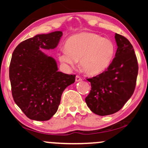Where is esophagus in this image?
I'll return each instance as SVG.
<instances>
[{
    "label": "esophagus",
    "mask_w": 148,
    "mask_h": 148,
    "mask_svg": "<svg viewBox=\"0 0 148 148\" xmlns=\"http://www.w3.org/2000/svg\"><path fill=\"white\" fill-rule=\"evenodd\" d=\"M82 77H80L79 76V75H77V76L75 77V82H80V81H82Z\"/></svg>",
    "instance_id": "obj_1"
}]
</instances>
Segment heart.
Returning <instances> with one entry per match:
<instances>
[{"label":"heart","instance_id":"b5f03b06","mask_svg":"<svg viewBox=\"0 0 148 148\" xmlns=\"http://www.w3.org/2000/svg\"><path fill=\"white\" fill-rule=\"evenodd\" d=\"M115 46L112 40L92 32H83L71 37L65 49L58 52L62 63L74 67L79 60L83 71L89 75L104 72L113 59Z\"/></svg>","mask_w":148,"mask_h":148}]
</instances>
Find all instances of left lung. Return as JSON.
<instances>
[{"label":"left lung","instance_id":"8db88e82","mask_svg":"<svg viewBox=\"0 0 148 148\" xmlns=\"http://www.w3.org/2000/svg\"><path fill=\"white\" fill-rule=\"evenodd\" d=\"M117 50L106 71L88 79L90 92L86 98L88 108L100 116L120 110L134 92L138 74V63L130 42L115 34Z\"/></svg>","mask_w":148,"mask_h":148}]
</instances>
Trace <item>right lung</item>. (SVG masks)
Masks as SVG:
<instances>
[{"label": "right lung", "mask_w": 148, "mask_h": 148, "mask_svg": "<svg viewBox=\"0 0 148 148\" xmlns=\"http://www.w3.org/2000/svg\"><path fill=\"white\" fill-rule=\"evenodd\" d=\"M62 32L38 34L15 48L9 66L12 95L28 118L48 121L56 112L63 91L73 84L75 75L58 71L57 63L41 49H54Z\"/></svg>", "instance_id": "add662e5"}]
</instances>
